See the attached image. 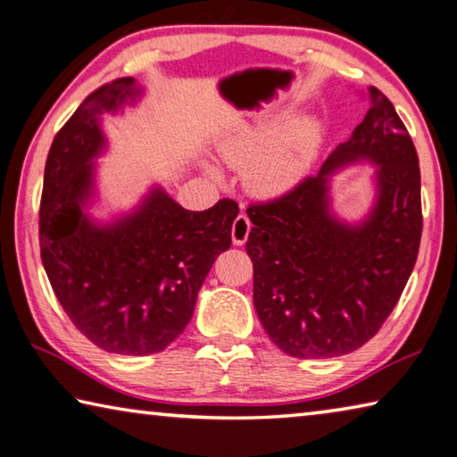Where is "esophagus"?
<instances>
[{
    "instance_id": "34e87169",
    "label": "esophagus",
    "mask_w": 457,
    "mask_h": 457,
    "mask_svg": "<svg viewBox=\"0 0 457 457\" xmlns=\"http://www.w3.org/2000/svg\"><path fill=\"white\" fill-rule=\"evenodd\" d=\"M251 233V220L246 219V214H238L233 222V230H230V237H233L235 245H245L246 238Z\"/></svg>"
}]
</instances>
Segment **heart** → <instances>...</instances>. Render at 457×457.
I'll return each mask as SVG.
<instances>
[{
  "mask_svg": "<svg viewBox=\"0 0 457 457\" xmlns=\"http://www.w3.org/2000/svg\"><path fill=\"white\" fill-rule=\"evenodd\" d=\"M243 131L224 141L220 154L228 166L245 170V184L255 196L275 198L294 190L308 176L324 141L316 119H291Z\"/></svg>",
  "mask_w": 457,
  "mask_h": 457,
  "instance_id": "b5f03b06",
  "label": "heart"
}]
</instances>
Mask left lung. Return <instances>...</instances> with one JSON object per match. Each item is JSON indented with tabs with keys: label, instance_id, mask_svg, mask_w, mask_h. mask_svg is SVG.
Masks as SVG:
<instances>
[{
	"label": "left lung",
	"instance_id": "1",
	"mask_svg": "<svg viewBox=\"0 0 457 457\" xmlns=\"http://www.w3.org/2000/svg\"><path fill=\"white\" fill-rule=\"evenodd\" d=\"M370 99L362 123L318 176L246 208L257 316L294 358L361 348L391 316L415 267L423 230L419 158L393 103L375 87ZM354 159L379 166L378 204L356 228L327 208V174Z\"/></svg>",
	"mask_w": 457,
	"mask_h": 457
}]
</instances>
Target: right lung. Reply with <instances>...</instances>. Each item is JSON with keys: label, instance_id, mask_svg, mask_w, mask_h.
<instances>
[{"label": "right lung", "instance_id": "1", "mask_svg": "<svg viewBox=\"0 0 457 457\" xmlns=\"http://www.w3.org/2000/svg\"><path fill=\"white\" fill-rule=\"evenodd\" d=\"M137 95L123 77L82 101L52 141L40 200V255L60 305L82 336L127 356L162 353L184 332L238 214L230 198L192 212L155 188L109 227L87 219L91 160L104 145L99 115Z\"/></svg>", "mask_w": 457, "mask_h": 457}]
</instances>
